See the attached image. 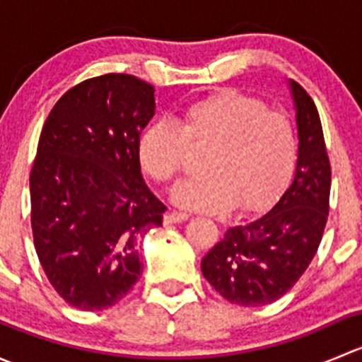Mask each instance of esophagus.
I'll list each match as a JSON object with an SVG mask.
<instances>
[{
    "label": "esophagus",
    "mask_w": 362,
    "mask_h": 362,
    "mask_svg": "<svg viewBox=\"0 0 362 362\" xmlns=\"http://www.w3.org/2000/svg\"><path fill=\"white\" fill-rule=\"evenodd\" d=\"M189 218L187 214L184 211H170L168 215H164V224L171 226V224H178V222H185Z\"/></svg>",
    "instance_id": "obj_1"
}]
</instances>
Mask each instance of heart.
I'll return each instance as SVG.
<instances>
[{
    "label": "heart",
    "instance_id": "1",
    "mask_svg": "<svg viewBox=\"0 0 362 362\" xmlns=\"http://www.w3.org/2000/svg\"><path fill=\"white\" fill-rule=\"evenodd\" d=\"M206 147V175L180 182L173 191L178 206L204 214H224L236 203L243 211L268 206L289 184L299 148L287 113L228 89L187 105L175 124H148L138 136L136 156L145 175L168 184L191 148Z\"/></svg>",
    "mask_w": 362,
    "mask_h": 362
}]
</instances>
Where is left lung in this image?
I'll list each match as a JSON object with an SVG mask.
<instances>
[{"instance_id":"left-lung-1","label":"left lung","mask_w":362,"mask_h":362,"mask_svg":"<svg viewBox=\"0 0 362 362\" xmlns=\"http://www.w3.org/2000/svg\"><path fill=\"white\" fill-rule=\"evenodd\" d=\"M289 89L299 138L293 180L272 210L229 228L202 261L210 286L240 306L282 298L312 262L327 222L331 166L322 124L308 93L294 80Z\"/></svg>"}]
</instances>
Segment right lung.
Returning a JSON list of instances; mask_svg holds the SVG:
<instances>
[{
	"label": "right lung",
	"instance_id": "1",
	"mask_svg": "<svg viewBox=\"0 0 362 362\" xmlns=\"http://www.w3.org/2000/svg\"><path fill=\"white\" fill-rule=\"evenodd\" d=\"M154 113L151 83L108 73L71 87L43 124L29 177L33 238L49 282L78 310L129 293L144 272L138 240L163 226L166 206L136 156Z\"/></svg>",
	"mask_w": 362,
	"mask_h": 362
}]
</instances>
